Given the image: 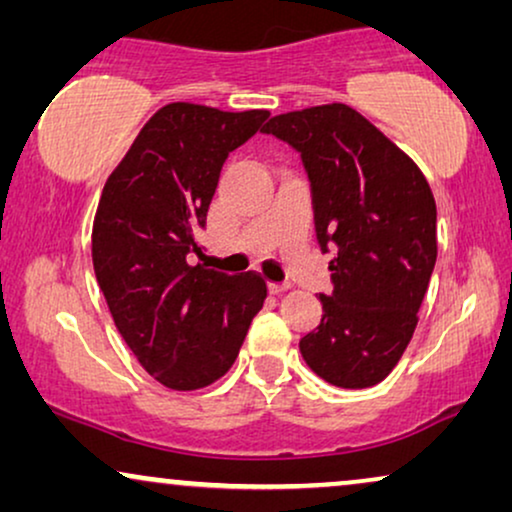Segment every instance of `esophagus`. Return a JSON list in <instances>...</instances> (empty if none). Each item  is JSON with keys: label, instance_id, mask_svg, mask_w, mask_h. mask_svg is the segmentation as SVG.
<instances>
[{"label": "esophagus", "instance_id": "1", "mask_svg": "<svg viewBox=\"0 0 512 512\" xmlns=\"http://www.w3.org/2000/svg\"><path fill=\"white\" fill-rule=\"evenodd\" d=\"M268 291L272 293V296H279V293L289 291V284H268Z\"/></svg>", "mask_w": 512, "mask_h": 512}]
</instances>
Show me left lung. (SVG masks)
Returning <instances> with one entry per match:
<instances>
[{"label":"left lung","mask_w":512,"mask_h":512,"mask_svg":"<svg viewBox=\"0 0 512 512\" xmlns=\"http://www.w3.org/2000/svg\"><path fill=\"white\" fill-rule=\"evenodd\" d=\"M263 132L300 153L310 177L314 228L333 291L300 354L342 389L382 382L417 328L438 256L436 200L408 153L366 116L333 102L270 118Z\"/></svg>","instance_id":"obj_1"}]
</instances>
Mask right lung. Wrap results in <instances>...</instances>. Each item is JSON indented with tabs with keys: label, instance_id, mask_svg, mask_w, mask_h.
<instances>
[{
	"label": "right lung",
	"instance_id": "right-lung-1",
	"mask_svg": "<svg viewBox=\"0 0 512 512\" xmlns=\"http://www.w3.org/2000/svg\"><path fill=\"white\" fill-rule=\"evenodd\" d=\"M270 111L172 102L153 114L104 184L93 265L109 312L153 380L174 391L209 387L233 366L268 286L258 272L226 275L186 256L228 153Z\"/></svg>",
	"mask_w": 512,
	"mask_h": 512
}]
</instances>
